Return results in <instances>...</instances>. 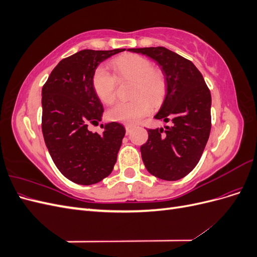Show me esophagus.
Segmentation results:
<instances>
[{
	"label": "esophagus",
	"mask_w": 257,
	"mask_h": 257,
	"mask_svg": "<svg viewBox=\"0 0 257 257\" xmlns=\"http://www.w3.org/2000/svg\"><path fill=\"white\" fill-rule=\"evenodd\" d=\"M133 128V126L132 125H125V131H126V135H128L130 134V132H131V130Z\"/></svg>",
	"instance_id": "1"
}]
</instances>
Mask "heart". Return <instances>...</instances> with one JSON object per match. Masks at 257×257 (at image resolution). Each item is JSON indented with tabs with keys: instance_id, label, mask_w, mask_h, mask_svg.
<instances>
[{
	"instance_id": "b5f03b06",
	"label": "heart",
	"mask_w": 257,
	"mask_h": 257,
	"mask_svg": "<svg viewBox=\"0 0 257 257\" xmlns=\"http://www.w3.org/2000/svg\"><path fill=\"white\" fill-rule=\"evenodd\" d=\"M114 77L105 68H96L92 76V87L100 102L110 105L116 92V81H133L127 103H118L107 111L108 119L123 124H135L158 106L165 96L167 81L164 72L139 54H124L109 63Z\"/></svg>"
}]
</instances>
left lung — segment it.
<instances>
[{
	"label": "left lung",
	"instance_id": "left-lung-1",
	"mask_svg": "<svg viewBox=\"0 0 257 257\" xmlns=\"http://www.w3.org/2000/svg\"><path fill=\"white\" fill-rule=\"evenodd\" d=\"M158 62L167 88L164 103L154 118L172 122L165 128H148L141 147L148 172L163 180L176 181L197 165L211 130V94L192 62L164 47L132 48Z\"/></svg>",
	"mask_w": 257,
	"mask_h": 257
}]
</instances>
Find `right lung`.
Listing matches in <instances>:
<instances>
[{"mask_svg":"<svg viewBox=\"0 0 257 257\" xmlns=\"http://www.w3.org/2000/svg\"><path fill=\"white\" fill-rule=\"evenodd\" d=\"M125 49H84L59 62L42 90V131L51 159L61 174L77 184L102 181L113 169L125 135L118 122L92 133L104 108L92 87L100 62Z\"/></svg>","mask_w":257,"mask_h":257,"instance_id":"add662e5","label":"right lung"}]
</instances>
